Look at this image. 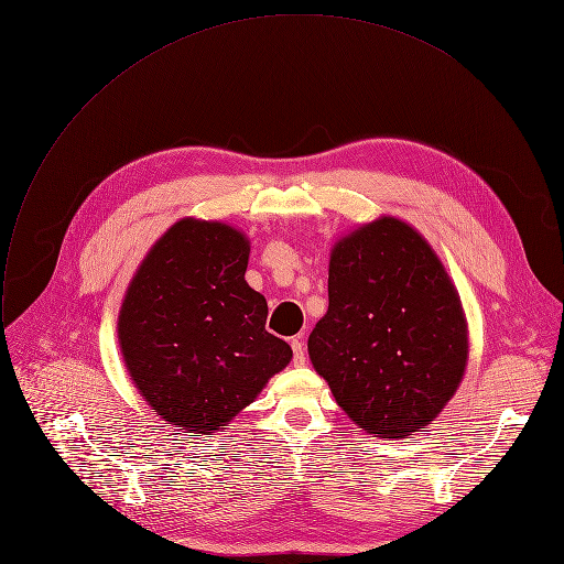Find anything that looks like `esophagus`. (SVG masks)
I'll return each instance as SVG.
<instances>
[{
	"mask_svg": "<svg viewBox=\"0 0 564 564\" xmlns=\"http://www.w3.org/2000/svg\"><path fill=\"white\" fill-rule=\"evenodd\" d=\"M292 364L294 366H303L305 364V348H303L301 339H292Z\"/></svg>",
	"mask_w": 564,
	"mask_h": 564,
	"instance_id": "obj_1",
	"label": "esophagus"
}]
</instances>
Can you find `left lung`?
I'll return each instance as SVG.
<instances>
[{
  "instance_id": "left-lung-1",
  "label": "left lung",
  "mask_w": 564,
  "mask_h": 564,
  "mask_svg": "<svg viewBox=\"0 0 564 564\" xmlns=\"http://www.w3.org/2000/svg\"><path fill=\"white\" fill-rule=\"evenodd\" d=\"M328 274V312L307 350L337 404L383 437L431 424L468 355L459 296L431 246L386 216L339 240Z\"/></svg>"
}]
</instances>
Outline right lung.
Wrapping results in <instances>:
<instances>
[{
    "label": "right lung",
    "instance_id": "1",
    "mask_svg": "<svg viewBox=\"0 0 564 564\" xmlns=\"http://www.w3.org/2000/svg\"><path fill=\"white\" fill-rule=\"evenodd\" d=\"M248 257V238L229 225L181 220L147 254L120 310L133 383L153 413L189 433L225 426L292 359L265 330Z\"/></svg>",
    "mask_w": 564,
    "mask_h": 564
}]
</instances>
